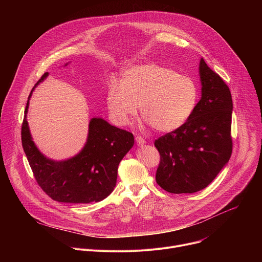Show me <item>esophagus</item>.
<instances>
[{"label": "esophagus", "mask_w": 262, "mask_h": 262, "mask_svg": "<svg viewBox=\"0 0 262 262\" xmlns=\"http://www.w3.org/2000/svg\"><path fill=\"white\" fill-rule=\"evenodd\" d=\"M136 142L139 146H143L146 143V141L142 137H136Z\"/></svg>", "instance_id": "obj_1"}]
</instances>
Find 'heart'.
<instances>
[{"label": "heart", "mask_w": 262, "mask_h": 262, "mask_svg": "<svg viewBox=\"0 0 262 262\" xmlns=\"http://www.w3.org/2000/svg\"><path fill=\"white\" fill-rule=\"evenodd\" d=\"M194 82L174 70L155 63L126 69L118 84H112L106 93V106L113 121L126 125L137 113L144 121L162 133L182 126L197 103Z\"/></svg>", "instance_id": "1"}]
</instances>
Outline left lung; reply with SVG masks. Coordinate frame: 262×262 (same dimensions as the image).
I'll use <instances>...</instances> for the list:
<instances>
[{"label":"left lung","mask_w":262,"mask_h":262,"mask_svg":"<svg viewBox=\"0 0 262 262\" xmlns=\"http://www.w3.org/2000/svg\"><path fill=\"white\" fill-rule=\"evenodd\" d=\"M201 98L182 126L156 140L161 155L156 179L172 194L203 190L232 152V97L228 86L201 58Z\"/></svg>","instance_id":"8db88e82"}]
</instances>
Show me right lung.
<instances>
[{"instance_id":"1","label":"right lung","mask_w":262,"mask_h":262,"mask_svg":"<svg viewBox=\"0 0 262 262\" xmlns=\"http://www.w3.org/2000/svg\"><path fill=\"white\" fill-rule=\"evenodd\" d=\"M48 76L46 72L35 84L25 110L21 143L30 167L40 188L53 200L73 204L99 202L113 192L119 163L134 146V136L101 117H93L79 154L62 161L46 157L33 141L27 114L33 91Z\"/></svg>"}]
</instances>
